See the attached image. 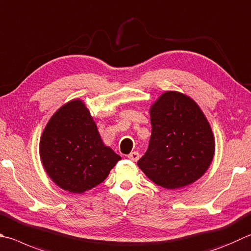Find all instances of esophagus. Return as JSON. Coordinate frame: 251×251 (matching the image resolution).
I'll use <instances>...</instances> for the list:
<instances>
[{
	"mask_svg": "<svg viewBox=\"0 0 251 251\" xmlns=\"http://www.w3.org/2000/svg\"><path fill=\"white\" fill-rule=\"evenodd\" d=\"M127 157H128L129 160L136 162L139 159V153L137 151H133V152H130Z\"/></svg>",
	"mask_w": 251,
	"mask_h": 251,
	"instance_id": "esophagus-1",
	"label": "esophagus"
}]
</instances>
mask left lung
<instances>
[{
	"label": "left lung",
	"mask_w": 251,
	"mask_h": 251,
	"mask_svg": "<svg viewBox=\"0 0 251 251\" xmlns=\"http://www.w3.org/2000/svg\"><path fill=\"white\" fill-rule=\"evenodd\" d=\"M151 137L138 167L153 183L176 190L199 180L211 166L215 137L192 98L166 91L150 106Z\"/></svg>",
	"instance_id": "left-lung-1"
}]
</instances>
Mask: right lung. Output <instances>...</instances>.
Listing matches in <instances>:
<instances>
[{"instance_id": "add662e5", "label": "right lung", "mask_w": 251, "mask_h": 251, "mask_svg": "<svg viewBox=\"0 0 251 251\" xmlns=\"http://www.w3.org/2000/svg\"><path fill=\"white\" fill-rule=\"evenodd\" d=\"M45 171L59 188L84 193L106 179L121 157L103 143L97 123L80 99L50 117L39 141Z\"/></svg>"}]
</instances>
